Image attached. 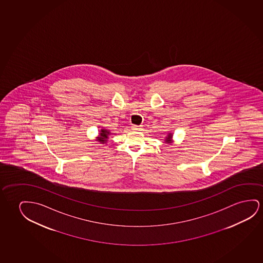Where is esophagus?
Returning <instances> with one entry per match:
<instances>
[{"label": "esophagus", "mask_w": 263, "mask_h": 263, "mask_svg": "<svg viewBox=\"0 0 263 263\" xmlns=\"http://www.w3.org/2000/svg\"><path fill=\"white\" fill-rule=\"evenodd\" d=\"M132 129H134V130H141V126L140 125H133L132 126Z\"/></svg>", "instance_id": "34e87169"}]
</instances>
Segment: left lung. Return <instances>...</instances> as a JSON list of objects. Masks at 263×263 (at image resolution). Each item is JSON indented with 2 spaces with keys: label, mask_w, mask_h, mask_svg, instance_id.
Returning a JSON list of instances; mask_svg holds the SVG:
<instances>
[{
  "label": "left lung",
  "mask_w": 263,
  "mask_h": 263,
  "mask_svg": "<svg viewBox=\"0 0 263 263\" xmlns=\"http://www.w3.org/2000/svg\"><path fill=\"white\" fill-rule=\"evenodd\" d=\"M171 135H172V134H168V137L166 138V139H167L166 141H168V140H171Z\"/></svg>",
  "instance_id": "obj_1"
}]
</instances>
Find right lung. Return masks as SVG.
Wrapping results in <instances>:
<instances>
[{
	"label": "right lung",
	"instance_id": "right-lung-1",
	"mask_svg": "<svg viewBox=\"0 0 263 263\" xmlns=\"http://www.w3.org/2000/svg\"><path fill=\"white\" fill-rule=\"evenodd\" d=\"M108 135H109V132L106 129H102L101 130L100 137L98 138L97 141H99L101 143H104L107 141Z\"/></svg>",
	"mask_w": 263,
	"mask_h": 263
}]
</instances>
